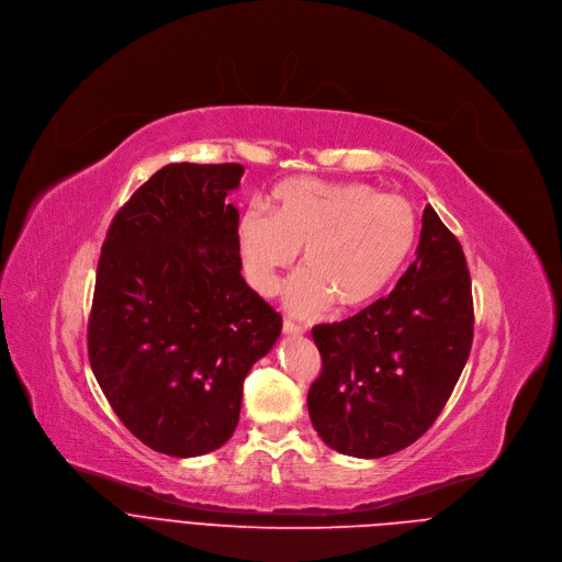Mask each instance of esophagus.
<instances>
[{"instance_id":"obj_1","label":"esophagus","mask_w":562,"mask_h":562,"mask_svg":"<svg viewBox=\"0 0 562 562\" xmlns=\"http://www.w3.org/2000/svg\"><path fill=\"white\" fill-rule=\"evenodd\" d=\"M282 329H284V334H293V336H297V334H304V331H307V327L300 325V323H293L291 318H284V325H282Z\"/></svg>"}]
</instances>
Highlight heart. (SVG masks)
Instances as JSON below:
<instances>
[{"label":"heart","mask_w":562,"mask_h":562,"mask_svg":"<svg viewBox=\"0 0 562 562\" xmlns=\"http://www.w3.org/2000/svg\"><path fill=\"white\" fill-rule=\"evenodd\" d=\"M419 213L411 199L381 194L356 181L289 179L269 201V215L250 209L237 224V248L248 284L260 295L280 289L302 250V271L284 302L314 316L331 302L359 310L376 300L411 262Z\"/></svg>","instance_id":"obj_1"}]
</instances>
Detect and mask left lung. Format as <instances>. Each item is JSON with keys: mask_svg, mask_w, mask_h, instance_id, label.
Listing matches in <instances>:
<instances>
[{"mask_svg": "<svg viewBox=\"0 0 562 562\" xmlns=\"http://www.w3.org/2000/svg\"><path fill=\"white\" fill-rule=\"evenodd\" d=\"M473 325L462 244L426 206L417 260L396 289L342 323L312 329L323 366L307 405L323 441L366 459L415 443L469 361Z\"/></svg>", "mask_w": 562, "mask_h": 562, "instance_id": "1", "label": "left lung"}]
</instances>
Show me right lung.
Wrapping results in <instances>:
<instances>
[{"mask_svg":"<svg viewBox=\"0 0 562 562\" xmlns=\"http://www.w3.org/2000/svg\"><path fill=\"white\" fill-rule=\"evenodd\" d=\"M239 164H170L110 224L87 323L93 376L151 450L196 457L235 432L282 316L241 278Z\"/></svg>","mask_w":562,"mask_h":562,"instance_id":"right-lung-1","label":"right lung"}]
</instances>
